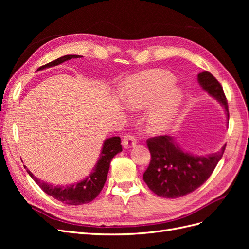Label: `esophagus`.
I'll use <instances>...</instances> for the list:
<instances>
[{"label":"esophagus","mask_w":249,"mask_h":249,"mask_svg":"<svg viewBox=\"0 0 249 249\" xmlns=\"http://www.w3.org/2000/svg\"><path fill=\"white\" fill-rule=\"evenodd\" d=\"M137 140L134 135H125L123 138V145L124 148H131L136 145Z\"/></svg>","instance_id":"34e87169"}]
</instances>
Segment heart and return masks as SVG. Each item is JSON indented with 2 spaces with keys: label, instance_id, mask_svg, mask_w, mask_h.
Returning a JSON list of instances; mask_svg holds the SVG:
<instances>
[{
  "label": "heart",
  "instance_id": "obj_1",
  "mask_svg": "<svg viewBox=\"0 0 249 249\" xmlns=\"http://www.w3.org/2000/svg\"><path fill=\"white\" fill-rule=\"evenodd\" d=\"M175 78L163 71H153L134 77L123 92L126 107L147 108L156 102L147 116L150 131L161 132L173 123L183 102L182 90L175 86Z\"/></svg>",
  "mask_w": 249,
  "mask_h": 249
}]
</instances>
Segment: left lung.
Returning a JSON list of instances; mask_svg holds the SVG:
<instances>
[{
	"label": "left lung",
	"instance_id": "1",
	"mask_svg": "<svg viewBox=\"0 0 249 249\" xmlns=\"http://www.w3.org/2000/svg\"><path fill=\"white\" fill-rule=\"evenodd\" d=\"M197 79L202 89L222 105L229 119L228 101L220 83L209 71L198 73ZM146 143L152 159L143 179L155 194L165 198L182 197L196 190L212 175L227 146L207 156H194L167 135L149 138Z\"/></svg>",
	"mask_w": 249,
	"mask_h": 249
}]
</instances>
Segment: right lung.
I'll use <instances>...</instances> for the list:
<instances>
[{
	"instance_id": "obj_1",
	"label": "right lung",
	"mask_w": 249,
	"mask_h": 249,
	"mask_svg": "<svg viewBox=\"0 0 249 249\" xmlns=\"http://www.w3.org/2000/svg\"><path fill=\"white\" fill-rule=\"evenodd\" d=\"M79 57L81 56L66 55L63 57H60L54 60V61L40 66L37 71H41L44 69H48V67L56 66L60 63H63L64 61H67V60H71L72 58H79ZM120 142L122 141H120L119 137H111L105 140L102 152L100 155V159L95 164L94 168L92 169V172L90 173L85 179H83L79 183L72 184L70 186L51 185L34 177L33 173L26 166L25 168H27V172L29 173L30 177L35 180V183L38 185L44 192L49 194L50 196L54 197L59 201L64 202L66 205H73V206L84 205V203L92 201L102 191L105 183H106L111 160L113 159V157L123 150Z\"/></svg>"
}]
</instances>
